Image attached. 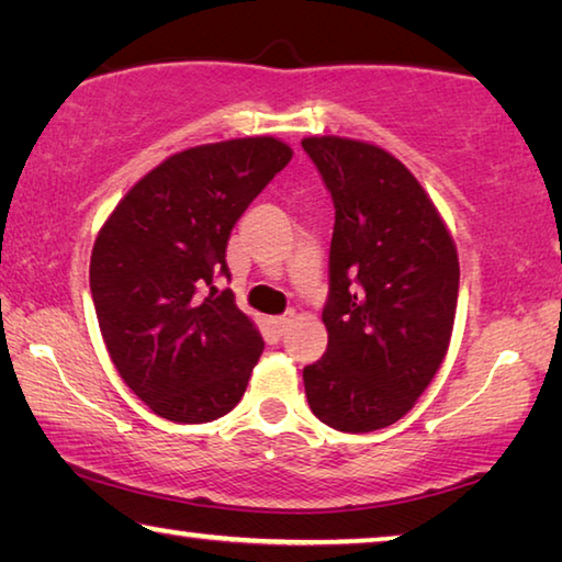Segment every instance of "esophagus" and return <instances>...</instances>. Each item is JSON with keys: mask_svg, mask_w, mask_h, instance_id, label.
I'll return each instance as SVG.
<instances>
[{"mask_svg": "<svg viewBox=\"0 0 562 562\" xmlns=\"http://www.w3.org/2000/svg\"><path fill=\"white\" fill-rule=\"evenodd\" d=\"M270 325H272L274 329H278V331H280V335H282V331H284V329H288V325H290V315H282V317H272V319H270Z\"/></svg>", "mask_w": 562, "mask_h": 562, "instance_id": "esophagus-1", "label": "esophagus"}]
</instances>
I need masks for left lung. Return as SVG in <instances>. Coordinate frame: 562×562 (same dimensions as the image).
Returning a JSON list of instances; mask_svg holds the SVG:
<instances>
[{"label":"left lung","instance_id":"1","mask_svg":"<svg viewBox=\"0 0 562 562\" xmlns=\"http://www.w3.org/2000/svg\"><path fill=\"white\" fill-rule=\"evenodd\" d=\"M335 201L327 351L304 367L322 424L367 434L396 424L449 351L459 252L402 160L367 140L302 138Z\"/></svg>","mask_w":562,"mask_h":562}]
</instances>
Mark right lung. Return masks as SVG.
<instances>
[{"label": "right lung", "mask_w": 562, "mask_h": 562, "mask_svg": "<svg viewBox=\"0 0 562 562\" xmlns=\"http://www.w3.org/2000/svg\"><path fill=\"white\" fill-rule=\"evenodd\" d=\"M290 158L272 136L186 148L140 178L99 231L89 282L109 357L168 422H213L245 394L265 341L213 278H231L233 225Z\"/></svg>", "instance_id": "1"}]
</instances>
